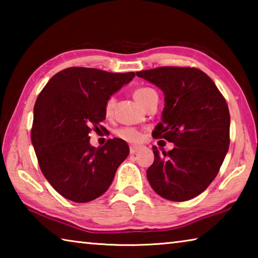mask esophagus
I'll use <instances>...</instances> for the list:
<instances>
[{"label":"esophagus","mask_w":258,"mask_h":258,"mask_svg":"<svg viewBox=\"0 0 258 258\" xmlns=\"http://www.w3.org/2000/svg\"><path fill=\"white\" fill-rule=\"evenodd\" d=\"M140 150V147H138V146H131L130 147V152L132 155H134V154H137V152Z\"/></svg>","instance_id":"34e87169"}]
</instances>
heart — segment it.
<instances>
[{
    "label": "heart",
    "instance_id": "heart-1",
    "mask_svg": "<svg viewBox=\"0 0 258 258\" xmlns=\"http://www.w3.org/2000/svg\"><path fill=\"white\" fill-rule=\"evenodd\" d=\"M156 93L154 89L151 87H139L133 92V97L137 100V102L139 104H141L143 107L145 103L147 102V100L150 98L151 94ZM115 102L116 100L113 97L109 98L106 103H104V115L109 117L112 113L113 107H115ZM116 135L121 140H125L127 142H138L141 140V133L139 132L138 130L132 128V127H121L119 130L116 131Z\"/></svg>",
    "mask_w": 258,
    "mask_h": 258
}]
</instances>
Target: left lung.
Masks as SVG:
<instances>
[{"label":"left lung","instance_id":"obj_1","mask_svg":"<svg viewBox=\"0 0 258 258\" xmlns=\"http://www.w3.org/2000/svg\"><path fill=\"white\" fill-rule=\"evenodd\" d=\"M163 91L165 106L152 135L174 146L152 147L147 171L152 189L172 202L197 197L216 177L230 146V112L212 78L197 68L159 67L137 73Z\"/></svg>","mask_w":258,"mask_h":258}]
</instances>
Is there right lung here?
I'll return each mask as SVG.
<instances>
[{
  "instance_id": "obj_1",
  "label": "right lung",
  "mask_w": 258,
  "mask_h": 258,
  "mask_svg": "<svg viewBox=\"0 0 258 258\" xmlns=\"http://www.w3.org/2000/svg\"><path fill=\"white\" fill-rule=\"evenodd\" d=\"M134 77L133 72L71 67L55 74L38 95L32 143L43 175L62 197L89 203L110 186L130 148L117 138L95 148L89 134L106 119L107 100Z\"/></svg>"
}]
</instances>
